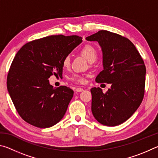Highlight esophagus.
Here are the masks:
<instances>
[{"label":"esophagus","mask_w":158,"mask_h":158,"mask_svg":"<svg viewBox=\"0 0 158 158\" xmlns=\"http://www.w3.org/2000/svg\"><path fill=\"white\" fill-rule=\"evenodd\" d=\"M75 90L77 92H82L84 91V89H82V88H77Z\"/></svg>","instance_id":"esophagus-1"}]
</instances>
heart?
Masks as SVG:
<instances>
[{
    "label": "heart",
    "instance_id": "obj_1",
    "mask_svg": "<svg viewBox=\"0 0 158 158\" xmlns=\"http://www.w3.org/2000/svg\"><path fill=\"white\" fill-rule=\"evenodd\" d=\"M79 52L89 62H94L98 57V51L96 49V48L89 44H85L84 46H83L80 49ZM62 64L64 68H69V65H70V58H69V56H66L64 57ZM69 80L75 83H79V84H82V83L85 82L84 77L77 74H73V75L69 77Z\"/></svg>",
    "mask_w": 158,
    "mask_h": 158
}]
</instances>
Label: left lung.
<instances>
[{
    "mask_svg": "<svg viewBox=\"0 0 158 158\" xmlns=\"http://www.w3.org/2000/svg\"><path fill=\"white\" fill-rule=\"evenodd\" d=\"M98 42L102 52L103 70L96 77L98 83L111 84L104 93L92 88L91 111L104 125L116 126L126 121L143 100L146 66L139 53L130 40L107 31L87 37Z\"/></svg>",
    "mask_w": 158,
    "mask_h": 158,
    "instance_id": "left-lung-1",
    "label": "left lung"
}]
</instances>
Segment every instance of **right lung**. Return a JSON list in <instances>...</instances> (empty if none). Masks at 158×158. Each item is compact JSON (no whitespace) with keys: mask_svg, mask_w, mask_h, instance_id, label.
<instances>
[{"mask_svg":"<svg viewBox=\"0 0 158 158\" xmlns=\"http://www.w3.org/2000/svg\"><path fill=\"white\" fill-rule=\"evenodd\" d=\"M81 42L77 35H51L28 42L17 53L7 87L18 114L28 123L47 128L63 118L74 91L65 85L53 88L48 79L62 76L63 59Z\"/></svg>","mask_w":158,"mask_h":158,"instance_id":"add662e5","label":"right lung"}]
</instances>
